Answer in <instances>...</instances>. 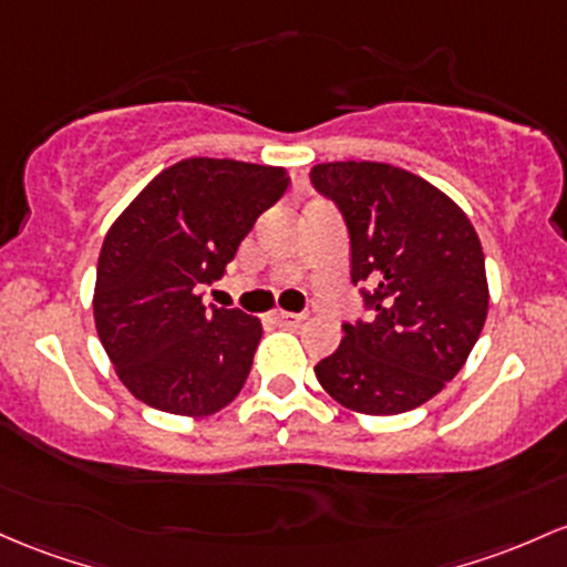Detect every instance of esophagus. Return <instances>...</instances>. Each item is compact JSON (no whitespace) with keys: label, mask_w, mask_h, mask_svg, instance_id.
<instances>
[{"label":"esophagus","mask_w":567,"mask_h":567,"mask_svg":"<svg viewBox=\"0 0 567 567\" xmlns=\"http://www.w3.org/2000/svg\"><path fill=\"white\" fill-rule=\"evenodd\" d=\"M271 320L277 322V326H282V328H298L303 320H307V317L293 315V312H282V309H277V312L271 315Z\"/></svg>","instance_id":"esophagus-1"}]
</instances>
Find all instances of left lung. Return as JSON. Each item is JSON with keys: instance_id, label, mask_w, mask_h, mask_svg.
I'll use <instances>...</instances> for the list:
<instances>
[{"instance_id": "left-lung-1", "label": "left lung", "mask_w": 567, "mask_h": 567, "mask_svg": "<svg viewBox=\"0 0 567 567\" xmlns=\"http://www.w3.org/2000/svg\"><path fill=\"white\" fill-rule=\"evenodd\" d=\"M315 188L344 215L352 282H371L374 322H344L339 350L315 365L317 382L358 414L422 406L457 377L489 309L474 223L427 179L382 161H333Z\"/></svg>"}]
</instances>
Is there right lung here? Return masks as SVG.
I'll list each match as a JSON object with an SVG mask.
<instances>
[{"label":"right lung","instance_id":"right-lung-1","mask_svg":"<svg viewBox=\"0 0 567 567\" xmlns=\"http://www.w3.org/2000/svg\"><path fill=\"white\" fill-rule=\"evenodd\" d=\"M288 185L285 166L198 155L155 174L115 217L99 252L93 320L136 401L209 416L245 388L260 320L207 309L196 288L226 271Z\"/></svg>","mask_w":567,"mask_h":567}]
</instances>
